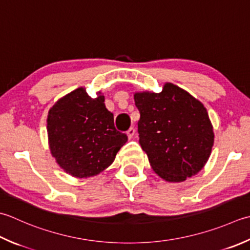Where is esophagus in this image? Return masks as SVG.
<instances>
[{
	"instance_id": "obj_1",
	"label": "esophagus",
	"mask_w": 250,
	"mask_h": 250,
	"mask_svg": "<svg viewBox=\"0 0 250 250\" xmlns=\"http://www.w3.org/2000/svg\"><path fill=\"white\" fill-rule=\"evenodd\" d=\"M135 134V129L134 128H130L128 131H126V135H128V138L131 140L132 138H133Z\"/></svg>"
}]
</instances>
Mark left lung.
Returning <instances> with one entry per match:
<instances>
[{"label":"left lung","instance_id":"1","mask_svg":"<svg viewBox=\"0 0 250 250\" xmlns=\"http://www.w3.org/2000/svg\"><path fill=\"white\" fill-rule=\"evenodd\" d=\"M140 111V145L151 168L168 182H183L197 174L211 154L213 126L207 109L173 83L159 93H134Z\"/></svg>","mask_w":250,"mask_h":250}]
</instances>
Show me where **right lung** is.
Instances as JSON below:
<instances>
[{
  "mask_svg": "<svg viewBox=\"0 0 250 250\" xmlns=\"http://www.w3.org/2000/svg\"><path fill=\"white\" fill-rule=\"evenodd\" d=\"M95 99L85 87L61 97L47 115L51 154L66 173L75 178L100 174L114 163L128 136L117 131L114 115L106 108L105 96Z\"/></svg>",
  "mask_w": 250,
  "mask_h": 250,
  "instance_id": "right-lung-1",
  "label": "right lung"
}]
</instances>
